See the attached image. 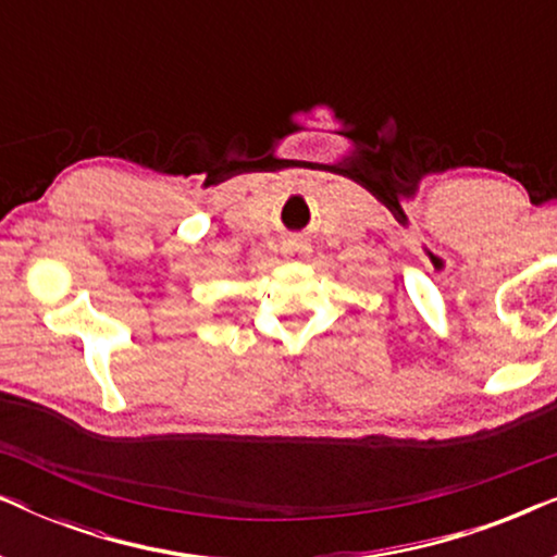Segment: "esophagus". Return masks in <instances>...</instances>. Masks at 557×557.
I'll list each match as a JSON object with an SVG mask.
<instances>
[{
  "instance_id": "esophagus-1",
  "label": "esophagus",
  "mask_w": 557,
  "mask_h": 557,
  "mask_svg": "<svg viewBox=\"0 0 557 557\" xmlns=\"http://www.w3.org/2000/svg\"><path fill=\"white\" fill-rule=\"evenodd\" d=\"M284 253H286V258H292V261H307L311 248L304 240L292 238V240L284 243Z\"/></svg>"
}]
</instances>
